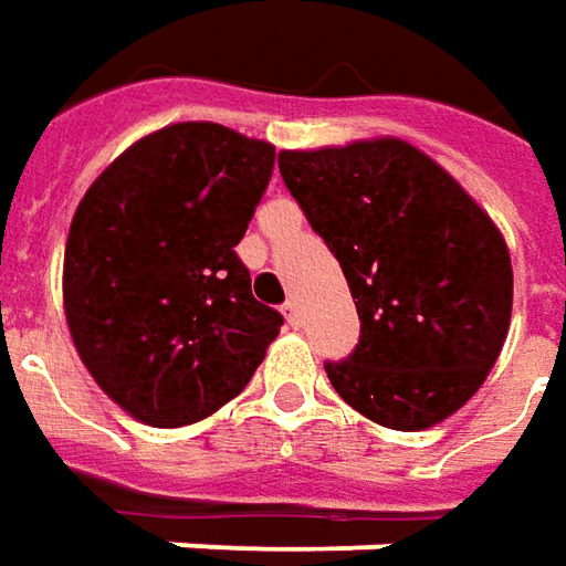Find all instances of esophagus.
<instances>
[{
  "label": "esophagus",
  "mask_w": 566,
  "mask_h": 566,
  "mask_svg": "<svg viewBox=\"0 0 566 566\" xmlns=\"http://www.w3.org/2000/svg\"><path fill=\"white\" fill-rule=\"evenodd\" d=\"M283 314H286V321H290L292 327H298V324H302V314H298V302H295V298H286Z\"/></svg>",
  "instance_id": "esophagus-1"
}]
</instances>
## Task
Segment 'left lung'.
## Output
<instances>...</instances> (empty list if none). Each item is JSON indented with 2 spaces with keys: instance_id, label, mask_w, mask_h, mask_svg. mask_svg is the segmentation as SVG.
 <instances>
[{
  "instance_id": "8db88e82",
  "label": "left lung",
  "mask_w": 566,
  "mask_h": 566,
  "mask_svg": "<svg viewBox=\"0 0 566 566\" xmlns=\"http://www.w3.org/2000/svg\"><path fill=\"white\" fill-rule=\"evenodd\" d=\"M276 161L361 317L358 348L327 364L333 389L389 430L442 423L486 382L507 339L514 271L502 230L398 136L283 149Z\"/></svg>"
}]
</instances>
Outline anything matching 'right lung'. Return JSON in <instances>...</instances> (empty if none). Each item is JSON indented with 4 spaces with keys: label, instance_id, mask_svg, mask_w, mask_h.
I'll use <instances>...</instances> for the list:
<instances>
[{
    "label": "right lung",
    "instance_id": "obj_1",
    "mask_svg": "<svg viewBox=\"0 0 566 566\" xmlns=\"http://www.w3.org/2000/svg\"><path fill=\"white\" fill-rule=\"evenodd\" d=\"M274 146L211 120L136 139L80 199L62 298L80 361L146 427H186L237 398L280 333L237 258Z\"/></svg>",
    "mask_w": 566,
    "mask_h": 566
}]
</instances>
